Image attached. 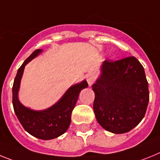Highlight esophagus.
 <instances>
[{"instance_id":"34e87169","label":"esophagus","mask_w":160,"mask_h":160,"mask_svg":"<svg viewBox=\"0 0 160 160\" xmlns=\"http://www.w3.org/2000/svg\"><path fill=\"white\" fill-rule=\"evenodd\" d=\"M86 79H87V82H88V85L91 86L92 84H93L94 82H95L96 75L94 74L93 72H90V73H88V74L87 75V76H86Z\"/></svg>"}]
</instances>
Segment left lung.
Masks as SVG:
<instances>
[{
  "label": "left lung",
  "instance_id": "1",
  "mask_svg": "<svg viewBox=\"0 0 160 160\" xmlns=\"http://www.w3.org/2000/svg\"><path fill=\"white\" fill-rule=\"evenodd\" d=\"M92 87L96 118L105 130L126 133L145 116L149 102L148 82L143 67L135 57L105 60L101 76Z\"/></svg>",
  "mask_w": 160,
  "mask_h": 160
}]
</instances>
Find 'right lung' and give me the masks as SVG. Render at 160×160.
<instances>
[{"label":"right lung","instance_id":"1","mask_svg":"<svg viewBox=\"0 0 160 160\" xmlns=\"http://www.w3.org/2000/svg\"><path fill=\"white\" fill-rule=\"evenodd\" d=\"M42 50L37 49L24 61L18 70L13 85V105L19 122L29 134L43 140L53 139L62 135L68 129L72 112L74 109L79 94L88 87L84 80L80 84L72 86L55 105L42 111H34L22 105L18 97L20 82L25 66L35 58Z\"/></svg>","mask_w":160,"mask_h":160}]
</instances>
